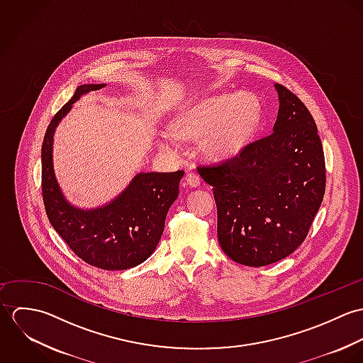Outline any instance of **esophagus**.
<instances>
[{
	"label": "esophagus",
	"mask_w": 363,
	"mask_h": 363,
	"mask_svg": "<svg viewBox=\"0 0 363 363\" xmlns=\"http://www.w3.org/2000/svg\"><path fill=\"white\" fill-rule=\"evenodd\" d=\"M186 183H187L190 187H199L200 183H201V177H200L197 173H194V172H189V173L186 174Z\"/></svg>",
	"instance_id": "1"
}]
</instances>
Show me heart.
<instances>
[{"mask_svg":"<svg viewBox=\"0 0 363 363\" xmlns=\"http://www.w3.org/2000/svg\"><path fill=\"white\" fill-rule=\"evenodd\" d=\"M261 120L259 98L250 92L218 95L183 111L173 124L176 137L199 140L211 157L223 159L239 154L253 138ZM174 135L163 133V147H173Z\"/></svg>","mask_w":363,"mask_h":363,"instance_id":"b5f03b06","label":"heart"}]
</instances>
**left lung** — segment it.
I'll list each match as a JSON object with an SVG mask.
<instances>
[{"instance_id": "8db88e82", "label": "left lung", "mask_w": 363, "mask_h": 363, "mask_svg": "<svg viewBox=\"0 0 363 363\" xmlns=\"http://www.w3.org/2000/svg\"><path fill=\"white\" fill-rule=\"evenodd\" d=\"M274 133L219 163L199 166L212 186L218 240L229 259L262 267L288 257L306 239L325 190V162L311 111L275 84Z\"/></svg>"}]
</instances>
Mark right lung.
<instances>
[{
    "mask_svg": "<svg viewBox=\"0 0 363 363\" xmlns=\"http://www.w3.org/2000/svg\"><path fill=\"white\" fill-rule=\"evenodd\" d=\"M104 86H78L52 117L42 147V193L52 228L79 259L107 271L128 269L155 252L184 172L138 173L117 199L95 209L72 207L64 199L52 169L55 127L82 95Z\"/></svg>",
    "mask_w": 363,
    "mask_h": 363,
    "instance_id": "add662e5",
    "label": "right lung"
}]
</instances>
